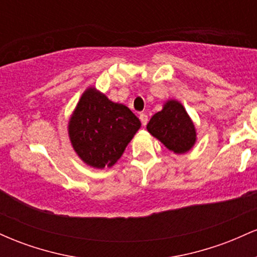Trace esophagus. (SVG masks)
<instances>
[{
  "instance_id": "1",
  "label": "esophagus",
  "mask_w": 257,
  "mask_h": 257,
  "mask_svg": "<svg viewBox=\"0 0 257 257\" xmlns=\"http://www.w3.org/2000/svg\"><path fill=\"white\" fill-rule=\"evenodd\" d=\"M139 118H140L141 123H143V125H146L147 122H149V117H147L146 113H140Z\"/></svg>"
}]
</instances>
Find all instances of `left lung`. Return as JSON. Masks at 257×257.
Here are the masks:
<instances>
[{
	"mask_svg": "<svg viewBox=\"0 0 257 257\" xmlns=\"http://www.w3.org/2000/svg\"><path fill=\"white\" fill-rule=\"evenodd\" d=\"M147 131L174 153L190 151L196 143V129L185 107L176 100H169L163 110L153 114Z\"/></svg>",
	"mask_w": 257,
	"mask_h": 257,
	"instance_id": "left-lung-1",
	"label": "left lung"
}]
</instances>
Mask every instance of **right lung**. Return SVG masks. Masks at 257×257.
<instances>
[{
    "mask_svg": "<svg viewBox=\"0 0 257 257\" xmlns=\"http://www.w3.org/2000/svg\"><path fill=\"white\" fill-rule=\"evenodd\" d=\"M140 125L126 106L112 102L95 88H88L70 118L69 135L79 158L102 169L118 161Z\"/></svg>",
    "mask_w": 257,
    "mask_h": 257,
    "instance_id": "right-lung-1",
    "label": "right lung"
}]
</instances>
